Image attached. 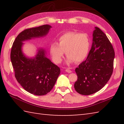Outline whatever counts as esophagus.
Segmentation results:
<instances>
[{
    "mask_svg": "<svg viewBox=\"0 0 124 124\" xmlns=\"http://www.w3.org/2000/svg\"><path fill=\"white\" fill-rule=\"evenodd\" d=\"M65 71H66L67 72H68V73H71L72 72V71L69 69H67L66 70H65Z\"/></svg>",
    "mask_w": 124,
    "mask_h": 124,
    "instance_id": "1",
    "label": "esophagus"
}]
</instances>
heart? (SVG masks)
<instances>
[{
	"instance_id": "obj_1",
	"label": "heart",
	"mask_w": 124,
	"mask_h": 124,
	"mask_svg": "<svg viewBox=\"0 0 124 124\" xmlns=\"http://www.w3.org/2000/svg\"><path fill=\"white\" fill-rule=\"evenodd\" d=\"M59 41L53 42L49 46L50 54L56 63L61 62L65 52L68 64L82 62L87 56L90 40L87 34L70 31L60 36Z\"/></svg>"
}]
</instances>
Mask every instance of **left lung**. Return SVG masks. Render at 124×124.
Masks as SVG:
<instances>
[{
  "instance_id": "left-lung-1",
  "label": "left lung",
  "mask_w": 124,
  "mask_h": 124,
  "mask_svg": "<svg viewBox=\"0 0 124 124\" xmlns=\"http://www.w3.org/2000/svg\"><path fill=\"white\" fill-rule=\"evenodd\" d=\"M91 49L85 61L76 68L78 79L74 85L78 93L89 95L106 85L113 72L115 52L103 31L95 27Z\"/></svg>"
}]
</instances>
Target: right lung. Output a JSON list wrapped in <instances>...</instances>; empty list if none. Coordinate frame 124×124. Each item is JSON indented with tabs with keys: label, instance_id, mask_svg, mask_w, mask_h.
Listing matches in <instances>:
<instances>
[{
	"label": "right lung",
	"instance_id": "1",
	"mask_svg": "<svg viewBox=\"0 0 124 124\" xmlns=\"http://www.w3.org/2000/svg\"><path fill=\"white\" fill-rule=\"evenodd\" d=\"M52 26L45 24L28 29L21 32L13 43L10 53L15 76L18 83L29 93L44 95L51 91L60 73V69L46 56V51L39 48L33 57L24 54L23 42L32 39L44 37Z\"/></svg>",
	"mask_w": 124,
	"mask_h": 124
}]
</instances>
